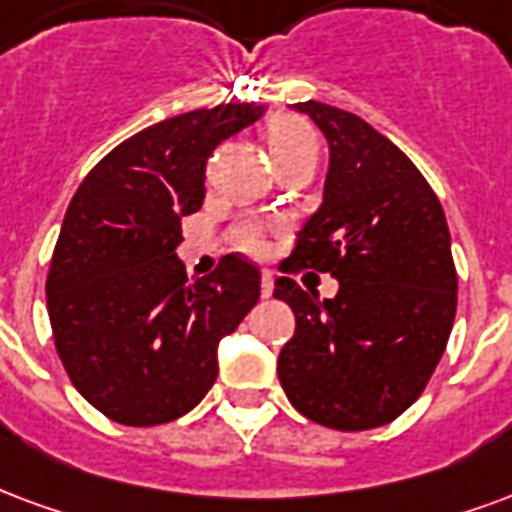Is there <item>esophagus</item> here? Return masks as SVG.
<instances>
[{"label": "esophagus", "instance_id": "34e87169", "mask_svg": "<svg viewBox=\"0 0 512 512\" xmlns=\"http://www.w3.org/2000/svg\"><path fill=\"white\" fill-rule=\"evenodd\" d=\"M260 293H263V298H271V293H274V274L271 271L260 274Z\"/></svg>", "mask_w": 512, "mask_h": 512}]
</instances>
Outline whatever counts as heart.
Instances as JSON below:
<instances>
[{
    "instance_id": "obj_1",
    "label": "heart",
    "mask_w": 512,
    "mask_h": 512,
    "mask_svg": "<svg viewBox=\"0 0 512 512\" xmlns=\"http://www.w3.org/2000/svg\"><path fill=\"white\" fill-rule=\"evenodd\" d=\"M266 140L276 165L290 160V157H301V154L317 157V135L309 127V121L298 119V116H276L274 121H268ZM230 238L246 255H263L266 252V230L257 222H241V225L233 227Z\"/></svg>"
}]
</instances>
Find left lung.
Masks as SVG:
<instances>
[{
	"label": "left lung",
	"instance_id": "1",
	"mask_svg": "<svg viewBox=\"0 0 512 512\" xmlns=\"http://www.w3.org/2000/svg\"><path fill=\"white\" fill-rule=\"evenodd\" d=\"M331 146L323 206L298 233L274 298L295 314L279 382L304 418L339 431L385 426L429 385L456 320L445 211L412 160L355 113L295 102ZM340 279L320 302L289 279Z\"/></svg>",
	"mask_w": 512,
	"mask_h": 512
}]
</instances>
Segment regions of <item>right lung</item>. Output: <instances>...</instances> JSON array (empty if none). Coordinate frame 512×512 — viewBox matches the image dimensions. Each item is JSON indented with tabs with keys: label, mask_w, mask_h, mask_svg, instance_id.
<instances>
[{
	"label": "right lung",
	"mask_w": 512,
	"mask_h": 512,
	"mask_svg": "<svg viewBox=\"0 0 512 512\" xmlns=\"http://www.w3.org/2000/svg\"><path fill=\"white\" fill-rule=\"evenodd\" d=\"M260 116L227 102L151 124L70 200L45 279L51 331L78 393L121 426L187 415L217 380L219 339L260 298V271L238 252L198 282L173 252L206 198L208 157Z\"/></svg>",
	"instance_id": "obj_1"
}]
</instances>
